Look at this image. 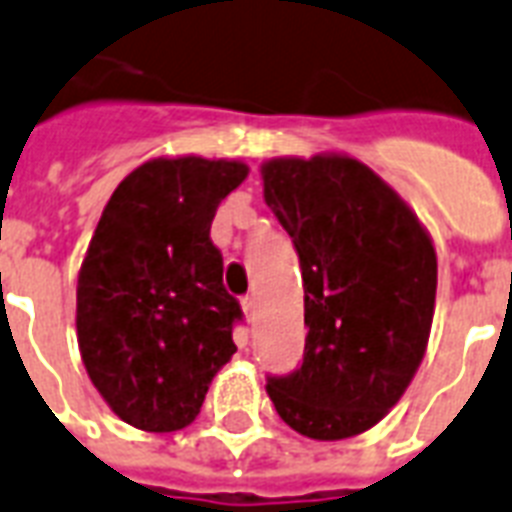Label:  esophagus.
Here are the masks:
<instances>
[{"mask_svg": "<svg viewBox=\"0 0 512 512\" xmlns=\"http://www.w3.org/2000/svg\"><path fill=\"white\" fill-rule=\"evenodd\" d=\"M243 310H245V318H248V320L256 318V296H245Z\"/></svg>", "mask_w": 512, "mask_h": 512, "instance_id": "34e87169", "label": "esophagus"}]
</instances>
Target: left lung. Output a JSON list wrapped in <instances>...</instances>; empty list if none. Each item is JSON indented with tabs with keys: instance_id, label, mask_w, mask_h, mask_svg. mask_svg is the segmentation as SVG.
<instances>
[{
	"instance_id": "1",
	"label": "left lung",
	"mask_w": 512,
	"mask_h": 512,
	"mask_svg": "<svg viewBox=\"0 0 512 512\" xmlns=\"http://www.w3.org/2000/svg\"><path fill=\"white\" fill-rule=\"evenodd\" d=\"M304 283V358L267 376L277 414L315 441L366 433L406 392L433 326L438 261L406 202L352 157L261 165Z\"/></svg>"
}]
</instances>
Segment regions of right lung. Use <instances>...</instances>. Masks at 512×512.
Segmentation results:
<instances>
[{"mask_svg": "<svg viewBox=\"0 0 512 512\" xmlns=\"http://www.w3.org/2000/svg\"><path fill=\"white\" fill-rule=\"evenodd\" d=\"M243 162L152 160L106 202L77 283V342L95 390L146 433L192 425L213 376L237 352L240 301L211 240Z\"/></svg>", "mask_w": 512, "mask_h": 512, "instance_id": "obj_1", "label": "right lung"}]
</instances>
